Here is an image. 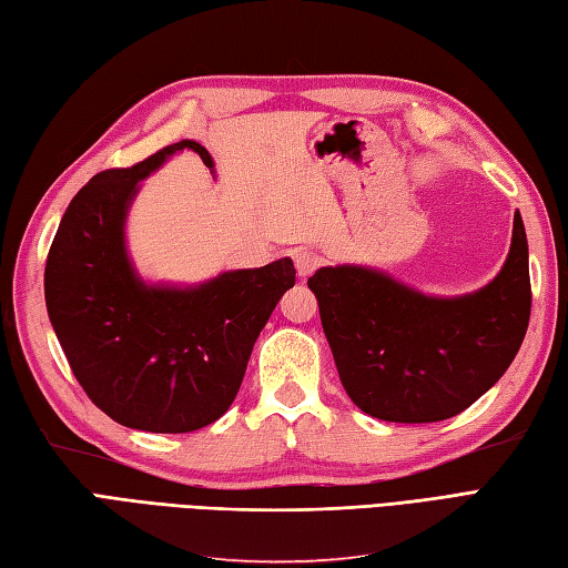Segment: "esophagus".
Here are the masks:
<instances>
[{"mask_svg":"<svg viewBox=\"0 0 568 568\" xmlns=\"http://www.w3.org/2000/svg\"><path fill=\"white\" fill-rule=\"evenodd\" d=\"M295 258V268H297V275L300 278H307V275H312L316 268H320V256L307 252V248H297V252L293 254Z\"/></svg>","mask_w":568,"mask_h":568,"instance_id":"esophagus-1","label":"esophagus"}]
</instances>
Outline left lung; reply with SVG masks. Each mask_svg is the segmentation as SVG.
<instances>
[{
	"instance_id": "1",
	"label": "left lung",
	"mask_w": 568,
	"mask_h": 568,
	"mask_svg": "<svg viewBox=\"0 0 568 568\" xmlns=\"http://www.w3.org/2000/svg\"><path fill=\"white\" fill-rule=\"evenodd\" d=\"M341 385L361 412L392 424L463 414L518 355L532 307L520 213L504 268L477 293L433 297L365 266L307 281Z\"/></svg>"
}]
</instances>
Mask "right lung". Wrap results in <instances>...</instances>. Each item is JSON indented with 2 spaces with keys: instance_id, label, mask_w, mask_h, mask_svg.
I'll return each instance as SVG.
<instances>
[{
  "instance_id": "add662e5",
  "label": "right lung",
  "mask_w": 568,
  "mask_h": 568,
  "mask_svg": "<svg viewBox=\"0 0 568 568\" xmlns=\"http://www.w3.org/2000/svg\"><path fill=\"white\" fill-rule=\"evenodd\" d=\"M181 150L213 169L203 144L181 140L101 171L64 210L45 263L48 316L77 382L105 416L150 433H191L227 412L261 328L295 285L290 258L189 287L140 278L125 248L128 207L140 181Z\"/></svg>"
}]
</instances>
